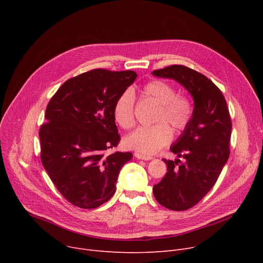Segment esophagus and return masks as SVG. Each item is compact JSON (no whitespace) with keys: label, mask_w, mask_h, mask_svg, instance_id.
I'll return each mask as SVG.
<instances>
[{"label":"esophagus","mask_w":263,"mask_h":263,"mask_svg":"<svg viewBox=\"0 0 263 263\" xmlns=\"http://www.w3.org/2000/svg\"><path fill=\"white\" fill-rule=\"evenodd\" d=\"M134 156H135L136 159H139V160H144V161H150V160H153V157L144 156V155H141V154H139V153H135Z\"/></svg>","instance_id":"34e87169"}]
</instances>
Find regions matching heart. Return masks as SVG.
<instances>
[{"label": "heart", "mask_w": 263, "mask_h": 263, "mask_svg": "<svg viewBox=\"0 0 263 263\" xmlns=\"http://www.w3.org/2000/svg\"><path fill=\"white\" fill-rule=\"evenodd\" d=\"M144 92L160 103L156 116L158 123L137 128L126 136L124 145L140 154L154 155L172 140L173 132L168 124L178 132L183 131L192 120L194 108L189 97L177 93L176 87L168 82L151 81L144 86ZM134 105L135 95L132 89L122 91L115 101L114 119L121 128L133 127Z\"/></svg>", "instance_id": "1"}]
</instances>
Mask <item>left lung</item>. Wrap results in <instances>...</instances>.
Instances as JSON below:
<instances>
[{"mask_svg": "<svg viewBox=\"0 0 263 263\" xmlns=\"http://www.w3.org/2000/svg\"><path fill=\"white\" fill-rule=\"evenodd\" d=\"M182 85L194 100V112L186 129L171 146L180 160H163L167 173L154 185L157 201L174 211H184L198 203L215 184L229 158L231 120L224 96L203 74L182 65L153 71Z\"/></svg>", "mask_w": 263, "mask_h": 263, "instance_id": "obj_1", "label": "left lung"}]
</instances>
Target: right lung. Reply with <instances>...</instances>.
I'll return each instance as SVG.
<instances>
[{"label": "right lung", "mask_w": 263, "mask_h": 263, "mask_svg": "<svg viewBox=\"0 0 263 263\" xmlns=\"http://www.w3.org/2000/svg\"><path fill=\"white\" fill-rule=\"evenodd\" d=\"M136 72L95 69L69 79L55 92L39 131L41 162L61 194L76 206L95 209L116 191L131 153L106 155L120 136L113 108Z\"/></svg>", "instance_id": "1"}]
</instances>
